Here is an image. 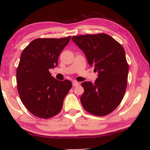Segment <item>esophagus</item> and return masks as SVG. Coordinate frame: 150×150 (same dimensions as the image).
<instances>
[{"label":"esophagus","instance_id":"1","mask_svg":"<svg viewBox=\"0 0 150 150\" xmlns=\"http://www.w3.org/2000/svg\"><path fill=\"white\" fill-rule=\"evenodd\" d=\"M72 84H73V87H77V86H78L79 85V83L78 82H77V81H73V83H72Z\"/></svg>","mask_w":150,"mask_h":150}]
</instances>
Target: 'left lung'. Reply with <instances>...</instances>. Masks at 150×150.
I'll list each match as a JSON object with an SVG mask.
<instances>
[{"instance_id":"obj_1","label":"left lung","mask_w":150,"mask_h":150,"mask_svg":"<svg viewBox=\"0 0 150 150\" xmlns=\"http://www.w3.org/2000/svg\"><path fill=\"white\" fill-rule=\"evenodd\" d=\"M71 39L98 73L94 83H81L82 106L94 115H107L120 105L126 89L129 67L124 48L106 34L76 35Z\"/></svg>"}]
</instances>
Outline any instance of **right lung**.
<instances>
[{"label":"right lung","instance_id":"obj_1","mask_svg":"<svg viewBox=\"0 0 150 150\" xmlns=\"http://www.w3.org/2000/svg\"><path fill=\"white\" fill-rule=\"evenodd\" d=\"M71 36L34 40L20 55L16 70L20 99L28 111L39 118H49L60 112L72 83L58 81L50 69L57 67L58 57Z\"/></svg>","mask_w":150,"mask_h":150}]
</instances>
